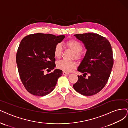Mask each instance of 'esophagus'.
<instances>
[{
	"instance_id": "obj_1",
	"label": "esophagus",
	"mask_w": 128,
	"mask_h": 128,
	"mask_svg": "<svg viewBox=\"0 0 128 128\" xmlns=\"http://www.w3.org/2000/svg\"><path fill=\"white\" fill-rule=\"evenodd\" d=\"M63 75H69V74H70V73H68V72H66L63 71Z\"/></svg>"
}]
</instances>
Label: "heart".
I'll return each mask as SVG.
<instances>
[{
    "label": "heart",
    "instance_id": "1",
    "mask_svg": "<svg viewBox=\"0 0 128 128\" xmlns=\"http://www.w3.org/2000/svg\"><path fill=\"white\" fill-rule=\"evenodd\" d=\"M66 45L69 49L72 50L74 53V58L79 60L82 58L81 52L83 50V46L81 42L78 40H71L66 42ZM63 52V47L61 44H56L54 48V56L55 58H60ZM76 63L74 61H67L62 60L57 63V68L58 69L63 70L64 72H70L76 67Z\"/></svg>",
    "mask_w": 128,
    "mask_h": 128
}]
</instances>
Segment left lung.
<instances>
[{
  "instance_id": "obj_1",
  "label": "left lung",
  "mask_w": 128,
  "mask_h": 128,
  "mask_svg": "<svg viewBox=\"0 0 128 128\" xmlns=\"http://www.w3.org/2000/svg\"><path fill=\"white\" fill-rule=\"evenodd\" d=\"M74 36L83 42L87 50L78 70L90 76L88 78L78 76L73 88L83 96L95 95L104 88L110 76L114 62L111 45L106 37L96 33Z\"/></svg>"
}]
</instances>
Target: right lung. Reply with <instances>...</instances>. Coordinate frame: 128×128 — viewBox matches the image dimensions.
Returning a JSON list of instances; mask_svg holds the SVG:
<instances>
[{"mask_svg":"<svg viewBox=\"0 0 128 128\" xmlns=\"http://www.w3.org/2000/svg\"><path fill=\"white\" fill-rule=\"evenodd\" d=\"M64 35L37 33L22 40L16 55V62L21 81L27 91L34 96H44L54 90L62 70L56 69L45 75V70L56 67L54 48Z\"/></svg>","mask_w":128,"mask_h":128,"instance_id":"obj_1","label":"right lung"}]
</instances>
